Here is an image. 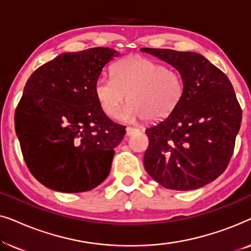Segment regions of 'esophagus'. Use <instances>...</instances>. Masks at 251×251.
I'll use <instances>...</instances> for the list:
<instances>
[{
	"label": "esophagus",
	"mask_w": 251,
	"mask_h": 251,
	"mask_svg": "<svg viewBox=\"0 0 251 251\" xmlns=\"http://www.w3.org/2000/svg\"><path fill=\"white\" fill-rule=\"evenodd\" d=\"M139 130L137 129V128H133V126H128V128L126 129V136H131V135H133V133H136V132H138Z\"/></svg>",
	"instance_id": "esophagus-1"
}]
</instances>
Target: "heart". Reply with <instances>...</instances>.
<instances>
[{
	"label": "heart",
	"mask_w": 251,
	"mask_h": 251,
	"mask_svg": "<svg viewBox=\"0 0 251 251\" xmlns=\"http://www.w3.org/2000/svg\"><path fill=\"white\" fill-rule=\"evenodd\" d=\"M184 92L181 75L142 56L123 58L112 67V77H99L96 98L108 118H118L128 100L125 118L153 121L173 112ZM128 97L126 98V96Z\"/></svg>",
	"instance_id": "1"
}]
</instances>
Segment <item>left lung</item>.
<instances>
[{"instance_id":"left-lung-1","label":"left lung","mask_w":251,"mask_h":251,"mask_svg":"<svg viewBox=\"0 0 251 251\" xmlns=\"http://www.w3.org/2000/svg\"><path fill=\"white\" fill-rule=\"evenodd\" d=\"M179 72L184 92L173 112L145 130L144 166L163 187L197 190L218 178L233 155L242 109L232 83L201 54L143 48Z\"/></svg>"}]
</instances>
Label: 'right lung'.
<instances>
[{
  "label": "right lung",
  "mask_w": 251,
  "mask_h": 251,
  "mask_svg": "<svg viewBox=\"0 0 251 251\" xmlns=\"http://www.w3.org/2000/svg\"><path fill=\"white\" fill-rule=\"evenodd\" d=\"M118 54L100 47L65 52L27 80L15 128L27 168L44 186L78 193L108 176L126 126L104 114L95 84Z\"/></svg>",
  "instance_id": "add662e5"
}]
</instances>
